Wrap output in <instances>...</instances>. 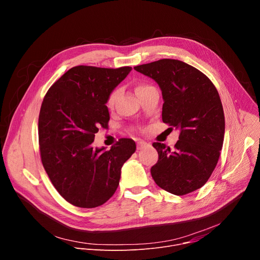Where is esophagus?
<instances>
[{
    "instance_id": "obj_1",
    "label": "esophagus",
    "mask_w": 260,
    "mask_h": 260,
    "mask_svg": "<svg viewBox=\"0 0 260 260\" xmlns=\"http://www.w3.org/2000/svg\"><path fill=\"white\" fill-rule=\"evenodd\" d=\"M147 146H149V144H148V143L145 142V141H139V142L137 143V148H138L139 150H140V149H143V148H145V147H147Z\"/></svg>"
}]
</instances>
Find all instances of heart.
Masks as SVG:
<instances>
[{
    "label": "heart",
    "mask_w": 260,
    "mask_h": 260,
    "mask_svg": "<svg viewBox=\"0 0 260 260\" xmlns=\"http://www.w3.org/2000/svg\"><path fill=\"white\" fill-rule=\"evenodd\" d=\"M149 87H150V86L148 85V84H145V83H138V84L135 86V90H136V93H137V94H140L141 92L145 91L147 88H149ZM118 95H119V89H114V90L111 91V93L108 95L107 103H106L109 108H112V107L114 106V104H115V102H116Z\"/></svg>",
    "instance_id": "b5f03b06"
}]
</instances>
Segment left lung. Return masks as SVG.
Segmentation results:
<instances>
[{
  "label": "left lung",
  "instance_id": "8db88e82",
  "mask_svg": "<svg viewBox=\"0 0 260 260\" xmlns=\"http://www.w3.org/2000/svg\"><path fill=\"white\" fill-rule=\"evenodd\" d=\"M159 85L164 105L162 121L180 129L170 147L155 142L158 160L151 176L164 190L175 196L190 193L212 175L224 139V112L212 81L194 67L164 58L134 68Z\"/></svg>",
  "mask_w": 260,
  "mask_h": 260
}]
</instances>
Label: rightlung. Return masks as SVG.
<instances>
[{"mask_svg":"<svg viewBox=\"0 0 260 260\" xmlns=\"http://www.w3.org/2000/svg\"><path fill=\"white\" fill-rule=\"evenodd\" d=\"M77 66L55 81L45 94L38 134L42 165L58 193L79 208H95L116 191L123 164L136 151L132 139L111 149L91 146L100 127H108V95L131 72Z\"/></svg>","mask_w":260,"mask_h":260,"instance_id":"obj_1","label":"right lung"}]
</instances>
